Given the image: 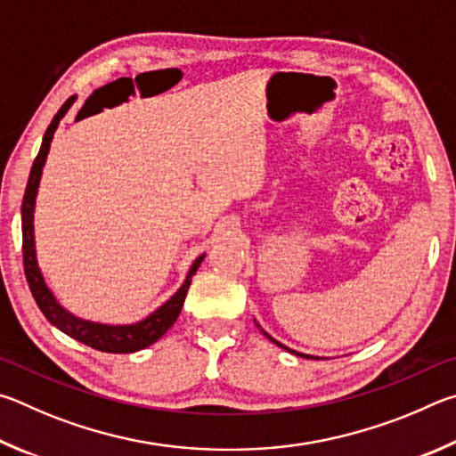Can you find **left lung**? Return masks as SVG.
<instances>
[{
    "mask_svg": "<svg viewBox=\"0 0 456 456\" xmlns=\"http://www.w3.org/2000/svg\"><path fill=\"white\" fill-rule=\"evenodd\" d=\"M266 337H268V334H266ZM268 338H270V337H268ZM270 340H273V342H276L274 338H270ZM276 345H278V346H282V348H286L284 345H281V342H276ZM286 350H289V348H286ZM290 353H294V350H290ZM294 354H298V356H302V358H314V356H308V354H300V353H294Z\"/></svg>",
    "mask_w": 456,
    "mask_h": 456,
    "instance_id": "obj_1",
    "label": "left lung"
}]
</instances>
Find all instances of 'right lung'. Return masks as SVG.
I'll return each mask as SVG.
<instances>
[{"mask_svg": "<svg viewBox=\"0 0 456 456\" xmlns=\"http://www.w3.org/2000/svg\"><path fill=\"white\" fill-rule=\"evenodd\" d=\"M74 100H76V95L68 98L66 103H63V106L58 110V114L53 116L52 124L47 126V130H45L42 148H39V154L34 159V166H31L26 194H23V204H21L23 273H26L29 290H31V294H34L36 305L39 306V310H42L47 321L55 326V329L66 332L68 337L76 338L77 342H84L86 346L102 350V353H111V354L135 353V350H142L150 345H154V342L158 338H162L166 330L175 322V318H178L180 310L183 306V300H186V294H188V289L191 284V276L196 274V270L200 265H202L204 256H200L194 265H191L190 273L186 276V282L180 286V290L175 292L174 297L166 302V305L154 310V313H151L146 321H142V322L126 324V326L95 324V322H87V321H82V318L71 316L58 305V300L53 298V294L45 286L44 276L37 268L36 242H34V208H36L39 178H42V167L45 164L47 151H50L53 132H55V127H58L63 114H66L71 103H74Z\"/></svg>", "mask_w": 456, "mask_h": 456, "instance_id": "add662e5", "label": "right lung"}]
</instances>
